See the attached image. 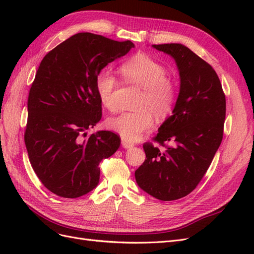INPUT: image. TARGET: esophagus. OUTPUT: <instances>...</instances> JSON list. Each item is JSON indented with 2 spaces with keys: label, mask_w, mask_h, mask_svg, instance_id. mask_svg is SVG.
I'll return each instance as SVG.
<instances>
[{
  "label": "esophagus",
  "mask_w": 254,
  "mask_h": 254,
  "mask_svg": "<svg viewBox=\"0 0 254 254\" xmlns=\"http://www.w3.org/2000/svg\"><path fill=\"white\" fill-rule=\"evenodd\" d=\"M122 146H123V147H124V148L128 149V148H131V147H133V144L129 143V142L125 141V140H122Z\"/></svg>",
  "instance_id": "obj_1"
}]
</instances>
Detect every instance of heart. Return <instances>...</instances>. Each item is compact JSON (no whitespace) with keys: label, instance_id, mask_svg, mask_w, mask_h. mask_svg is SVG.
<instances>
[{"label":"heart","instance_id":"obj_1","mask_svg":"<svg viewBox=\"0 0 254 254\" xmlns=\"http://www.w3.org/2000/svg\"><path fill=\"white\" fill-rule=\"evenodd\" d=\"M124 77L142 88L143 94L134 112H124L108 121V127L122 139L136 142L153 125V114L162 119L170 114L177 98L176 84L167 78L164 65L146 54H137L121 66ZM118 80L109 71H102L96 77V91L102 104L111 111L117 109L114 93Z\"/></svg>","mask_w":254,"mask_h":254}]
</instances>
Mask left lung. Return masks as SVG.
I'll return each mask as SVG.
<instances>
[{
    "label": "left lung",
    "instance_id": "8db88e82",
    "mask_svg": "<svg viewBox=\"0 0 254 254\" xmlns=\"http://www.w3.org/2000/svg\"><path fill=\"white\" fill-rule=\"evenodd\" d=\"M170 55L178 67L180 87L172 115L158 129L155 141L143 145L146 160L134 173L146 193L159 200L189 195L211 165L219 148L226 119V97L214 68L181 43L151 45Z\"/></svg>",
    "mask_w": 254,
    "mask_h": 254
}]
</instances>
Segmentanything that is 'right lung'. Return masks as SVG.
<instances>
[{
	"instance_id": "add662e5",
	"label": "right lung",
	"mask_w": 254,
	"mask_h": 254,
	"mask_svg": "<svg viewBox=\"0 0 254 254\" xmlns=\"http://www.w3.org/2000/svg\"><path fill=\"white\" fill-rule=\"evenodd\" d=\"M134 48L104 36L79 33L44 56L29 91L24 134L38 178L52 193L77 198L99 182V162L121 145L118 134L99 130L102 119L96 77L105 66Z\"/></svg>"
}]
</instances>
